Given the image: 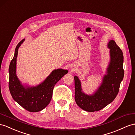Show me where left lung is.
<instances>
[{
  "label": "left lung",
  "instance_id": "obj_1",
  "mask_svg": "<svg viewBox=\"0 0 135 135\" xmlns=\"http://www.w3.org/2000/svg\"><path fill=\"white\" fill-rule=\"evenodd\" d=\"M108 46L110 48V61L107 68V75L95 94L87 95L81 91L80 81L75 79V100L78 105L88 112L99 111L112 102L119 91L121 81L124 77L123 54L115 41L111 40Z\"/></svg>",
  "mask_w": 135,
  "mask_h": 135
}]
</instances>
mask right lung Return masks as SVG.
Wrapping results in <instances>:
<instances>
[{
  "instance_id": "1",
  "label": "right lung",
  "mask_w": 135,
  "mask_h": 135,
  "mask_svg": "<svg viewBox=\"0 0 135 135\" xmlns=\"http://www.w3.org/2000/svg\"><path fill=\"white\" fill-rule=\"evenodd\" d=\"M24 41L25 39H23L16 46L14 56L9 64V89L13 100L23 108L29 112H39L46 108L50 103L54 86L64 75L68 73V71L62 69L55 70L52 72L44 82L37 87L27 88L24 87L16 75L18 48Z\"/></svg>"
}]
</instances>
